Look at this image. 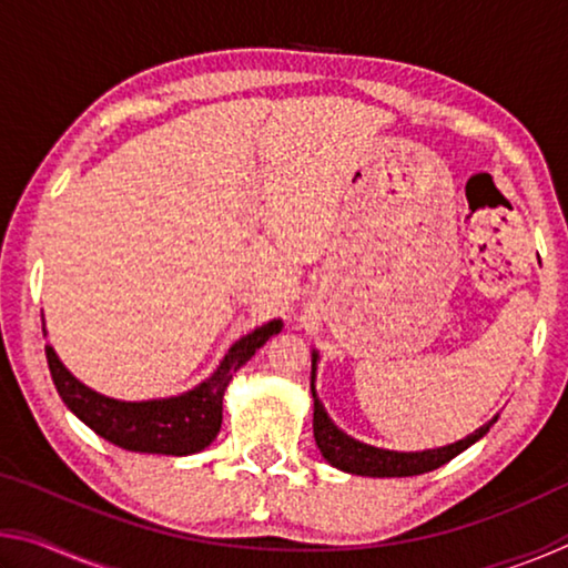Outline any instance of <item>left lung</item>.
<instances>
[{
	"label": "left lung",
	"instance_id": "1",
	"mask_svg": "<svg viewBox=\"0 0 568 568\" xmlns=\"http://www.w3.org/2000/svg\"><path fill=\"white\" fill-rule=\"evenodd\" d=\"M315 368H318V353L313 351V376H311V393H313V436L315 444H318L323 458L328 460L331 466L345 470V474L355 476H373V478H403V476H418L428 474V470H436L450 458L464 454L468 446H474L478 438L488 434V428L494 426L498 416H494L488 423H484L474 434L456 440V444L440 446V448H428V450H386L376 448L368 444H361V440L351 438L348 434L335 426L328 418L323 403L315 393Z\"/></svg>",
	"mask_w": 568,
	"mask_h": 568
}]
</instances>
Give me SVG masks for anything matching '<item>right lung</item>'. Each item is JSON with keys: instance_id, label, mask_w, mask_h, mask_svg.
Here are the masks:
<instances>
[{"instance_id": "right-lung-1", "label": "right lung", "mask_w": 568, "mask_h": 568, "mask_svg": "<svg viewBox=\"0 0 568 568\" xmlns=\"http://www.w3.org/2000/svg\"><path fill=\"white\" fill-rule=\"evenodd\" d=\"M281 328L283 321L261 325L230 345L225 358L210 373V378L180 396L152 400H118L102 396L64 368L52 345H47L44 353L64 406L94 434L124 450H134V454L190 456L213 444L220 434V423H223V396L227 383L253 358L257 348L271 341V335L281 333Z\"/></svg>"}]
</instances>
